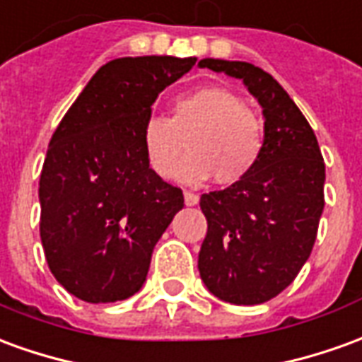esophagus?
Wrapping results in <instances>:
<instances>
[{"label":"esophagus","instance_id":"esophagus-1","mask_svg":"<svg viewBox=\"0 0 362 362\" xmlns=\"http://www.w3.org/2000/svg\"><path fill=\"white\" fill-rule=\"evenodd\" d=\"M198 202L199 198L194 192H184V204H186V206H196Z\"/></svg>","mask_w":362,"mask_h":362}]
</instances>
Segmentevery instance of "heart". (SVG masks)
<instances>
[{"label":"heart","mask_w":362,"mask_h":362,"mask_svg":"<svg viewBox=\"0 0 362 362\" xmlns=\"http://www.w3.org/2000/svg\"><path fill=\"white\" fill-rule=\"evenodd\" d=\"M187 141L190 155L178 171L184 182L214 176L221 186L245 180L259 164L264 129L243 100L221 86H204L176 98L170 117L151 115L141 129V146L151 170L170 180Z\"/></svg>","instance_id":"obj_1"}]
</instances>
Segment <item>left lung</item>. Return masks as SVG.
Listing matches in <instances>:
<instances>
[{
	"instance_id": "obj_1",
	"label": "left lung",
	"mask_w": 362,
	"mask_h": 362,
	"mask_svg": "<svg viewBox=\"0 0 362 362\" xmlns=\"http://www.w3.org/2000/svg\"><path fill=\"white\" fill-rule=\"evenodd\" d=\"M198 66L239 78L264 119L255 170L199 198L207 219L199 276L223 302L262 304L292 284L313 249L323 211L322 151L302 111L269 72L221 58H204Z\"/></svg>"
}]
</instances>
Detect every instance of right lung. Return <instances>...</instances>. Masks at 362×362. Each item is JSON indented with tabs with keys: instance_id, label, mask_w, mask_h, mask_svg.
<instances>
[{
	"instance_id": "obj_1",
	"label": "right lung",
	"mask_w": 362,
	"mask_h": 362,
	"mask_svg": "<svg viewBox=\"0 0 362 362\" xmlns=\"http://www.w3.org/2000/svg\"><path fill=\"white\" fill-rule=\"evenodd\" d=\"M196 60H111L50 139L39 182L40 241L50 272L84 302H119L139 292L155 245L184 207L182 189L151 170L141 129L158 93Z\"/></svg>"
}]
</instances>
